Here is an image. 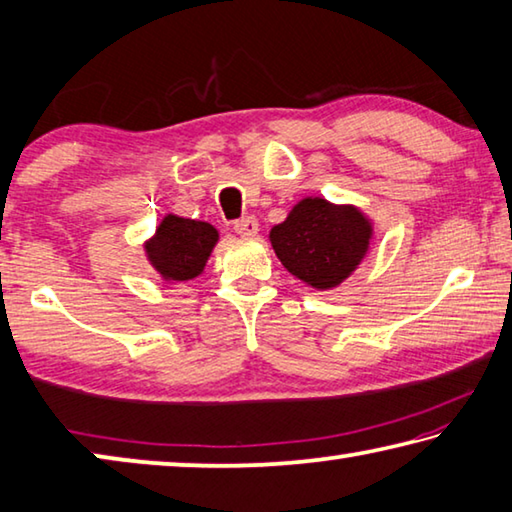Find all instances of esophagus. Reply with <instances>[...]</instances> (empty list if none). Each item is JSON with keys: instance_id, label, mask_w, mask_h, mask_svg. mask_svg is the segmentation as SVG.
I'll use <instances>...</instances> for the list:
<instances>
[{"instance_id": "34e87169", "label": "esophagus", "mask_w": 512, "mask_h": 512, "mask_svg": "<svg viewBox=\"0 0 512 512\" xmlns=\"http://www.w3.org/2000/svg\"><path fill=\"white\" fill-rule=\"evenodd\" d=\"M235 232L241 237H257L259 232V223L255 216H246V219H241L235 223Z\"/></svg>"}]
</instances>
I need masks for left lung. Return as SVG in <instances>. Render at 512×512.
Here are the masks:
<instances>
[{
	"label": "left lung",
	"instance_id": "8db88e82",
	"mask_svg": "<svg viewBox=\"0 0 512 512\" xmlns=\"http://www.w3.org/2000/svg\"><path fill=\"white\" fill-rule=\"evenodd\" d=\"M375 225L352 203L307 196L271 228V246L291 275L316 291L343 284L366 259Z\"/></svg>",
	"mask_w": 512,
	"mask_h": 512
}]
</instances>
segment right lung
Returning <instances> with one entry per match:
<instances>
[{
    "mask_svg": "<svg viewBox=\"0 0 512 512\" xmlns=\"http://www.w3.org/2000/svg\"><path fill=\"white\" fill-rule=\"evenodd\" d=\"M216 244L219 230L212 223L164 214L153 237L144 241V255L164 282L178 284L194 280L205 271Z\"/></svg>",
    "mask_w": 512,
    "mask_h": 512,
    "instance_id": "obj_1",
    "label": "right lung"
}]
</instances>
